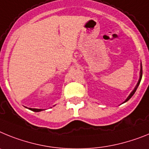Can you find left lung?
<instances>
[{"mask_svg": "<svg viewBox=\"0 0 149 149\" xmlns=\"http://www.w3.org/2000/svg\"><path fill=\"white\" fill-rule=\"evenodd\" d=\"M142 76H143V67H142V63H141V64H140V73H139V81H138V82H137V84H136V85L135 88H134V90H133V91H132V92L130 93V95H129V96L127 97V99L125 100V101L124 102V103H125V102H127V100H130V98L132 97V96L134 95V93L136 92V91L137 88H138V86H139V83H140V82H141V79H142Z\"/></svg>", "mask_w": 149, "mask_h": 149, "instance_id": "left-lung-1", "label": "left lung"}]
</instances>
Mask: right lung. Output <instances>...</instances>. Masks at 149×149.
Listing matches in <instances>:
<instances>
[{
	"label": "right lung",
	"mask_w": 149,
	"mask_h": 149,
	"mask_svg": "<svg viewBox=\"0 0 149 149\" xmlns=\"http://www.w3.org/2000/svg\"><path fill=\"white\" fill-rule=\"evenodd\" d=\"M29 109H31V110L33 111V112H40V111L42 110V109H31V108H29Z\"/></svg>",
	"instance_id": "add662e5"
}]
</instances>
